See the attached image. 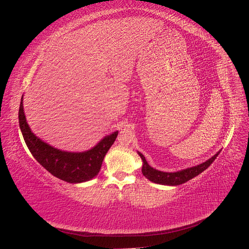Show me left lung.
Segmentation results:
<instances>
[{"mask_svg": "<svg viewBox=\"0 0 249 249\" xmlns=\"http://www.w3.org/2000/svg\"><path fill=\"white\" fill-rule=\"evenodd\" d=\"M138 154L143 161V166H142L143 176H144L146 178H148L149 180H152L153 183L161 184V185H170V186H177V185L184 184V183L188 182V180H190L191 178L198 176L199 173L205 171L210 166V165L215 161L217 156L219 155V153H217L215 156L211 158V159H209L205 163L197 165V166L187 168V169L180 170L178 172H163V171H159L157 169H154L153 167H150L147 164L144 156L140 153H138Z\"/></svg>", "mask_w": 249, "mask_h": 249, "instance_id": "obj_1", "label": "left lung"}]
</instances>
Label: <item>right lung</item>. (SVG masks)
I'll list each match as a JSON object with an SVG mask.
<instances>
[{"instance_id":"obj_1","label":"right lung","mask_w":249,"mask_h":249,"mask_svg":"<svg viewBox=\"0 0 249 249\" xmlns=\"http://www.w3.org/2000/svg\"><path fill=\"white\" fill-rule=\"evenodd\" d=\"M18 122L22 137L37 162L54 177L72 184L86 182L100 172L104 158L118 135V132H114L84 153L62 152L37 138L30 130L22 107V97L18 110Z\"/></svg>"}]
</instances>
